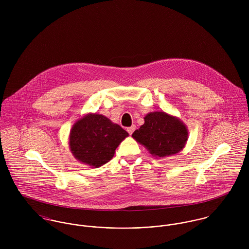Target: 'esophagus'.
<instances>
[{
	"label": "esophagus",
	"instance_id": "esophagus-1",
	"mask_svg": "<svg viewBox=\"0 0 249 249\" xmlns=\"http://www.w3.org/2000/svg\"><path fill=\"white\" fill-rule=\"evenodd\" d=\"M135 129H136V126L133 124V125H131L130 127H128V128H127V132H128V133L131 135Z\"/></svg>",
	"mask_w": 249,
	"mask_h": 249
}]
</instances>
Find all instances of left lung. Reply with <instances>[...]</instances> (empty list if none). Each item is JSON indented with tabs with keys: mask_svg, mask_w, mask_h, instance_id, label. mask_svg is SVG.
Segmentation results:
<instances>
[{
	"mask_svg": "<svg viewBox=\"0 0 249 249\" xmlns=\"http://www.w3.org/2000/svg\"><path fill=\"white\" fill-rule=\"evenodd\" d=\"M144 124L132 134L133 139L159 158L180 152L188 141V127L176 116L164 111L146 114Z\"/></svg>",
	"mask_w": 249,
	"mask_h": 249,
	"instance_id": "left-lung-1",
	"label": "left lung"
}]
</instances>
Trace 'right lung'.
<instances>
[{
    "instance_id": "obj_1",
    "label": "right lung",
    "mask_w": 249,
    "mask_h": 249,
    "mask_svg": "<svg viewBox=\"0 0 249 249\" xmlns=\"http://www.w3.org/2000/svg\"><path fill=\"white\" fill-rule=\"evenodd\" d=\"M128 133L106 116L88 113L71 126L69 147L73 157L91 168L108 163Z\"/></svg>"
}]
</instances>
